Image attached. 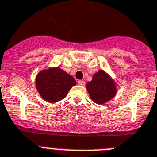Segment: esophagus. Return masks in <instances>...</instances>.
<instances>
[{
  "label": "esophagus",
  "mask_w": 157,
  "mask_h": 157,
  "mask_svg": "<svg viewBox=\"0 0 157 157\" xmlns=\"http://www.w3.org/2000/svg\"><path fill=\"white\" fill-rule=\"evenodd\" d=\"M78 84L80 85H82V86H84V85H85V82L84 81H82V80H79V81H78Z\"/></svg>",
  "instance_id": "34e87169"
}]
</instances>
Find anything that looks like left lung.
Masks as SVG:
<instances>
[{
	"mask_svg": "<svg viewBox=\"0 0 157 157\" xmlns=\"http://www.w3.org/2000/svg\"><path fill=\"white\" fill-rule=\"evenodd\" d=\"M86 87L91 99L98 105L110 101L117 93L114 81L103 70L96 72L93 80L88 82Z\"/></svg>",
	"mask_w": 157,
	"mask_h": 157,
	"instance_id": "obj_1",
	"label": "left lung"
}]
</instances>
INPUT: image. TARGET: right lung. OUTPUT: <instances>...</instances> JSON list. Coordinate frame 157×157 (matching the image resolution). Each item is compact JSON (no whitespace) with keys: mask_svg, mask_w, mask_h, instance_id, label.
Here are the masks:
<instances>
[{"mask_svg":"<svg viewBox=\"0 0 157 157\" xmlns=\"http://www.w3.org/2000/svg\"><path fill=\"white\" fill-rule=\"evenodd\" d=\"M76 84L74 78L59 67L41 71L36 77V89L42 98L50 103L64 99Z\"/></svg>","mask_w":157,"mask_h":157,"instance_id":"right-lung-1","label":"right lung"}]
</instances>
